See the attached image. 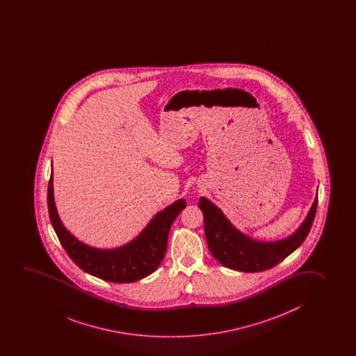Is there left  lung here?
<instances>
[{"label":"left lung","mask_w":356,"mask_h":356,"mask_svg":"<svg viewBox=\"0 0 356 356\" xmlns=\"http://www.w3.org/2000/svg\"><path fill=\"white\" fill-rule=\"evenodd\" d=\"M317 202L316 196L296 232L277 241H259L240 232L206 197H201L198 206L204 216L207 243L213 257L224 267L252 273L277 266L304 243L314 222Z\"/></svg>","instance_id":"8db88e82"}]
</instances>
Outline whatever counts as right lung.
Returning <instances> with one entry per match:
<instances>
[{
  "mask_svg": "<svg viewBox=\"0 0 356 356\" xmlns=\"http://www.w3.org/2000/svg\"><path fill=\"white\" fill-rule=\"evenodd\" d=\"M185 207L184 198L174 202L156 213L134 240L120 248H93L79 241L68 232L58 217L54 198L51 164V176L47 187V208L52 227L73 262L86 273L106 282L132 283L153 273L165 257L171 224Z\"/></svg>",
  "mask_w": 356,
  "mask_h": 356,
  "instance_id": "obj_1",
  "label": "right lung"
}]
</instances>
